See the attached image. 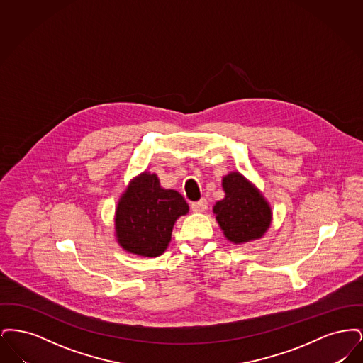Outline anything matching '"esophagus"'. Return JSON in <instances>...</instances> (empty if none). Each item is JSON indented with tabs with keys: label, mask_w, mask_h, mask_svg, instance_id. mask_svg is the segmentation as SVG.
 Masks as SVG:
<instances>
[{
	"label": "esophagus",
	"mask_w": 363,
	"mask_h": 363,
	"mask_svg": "<svg viewBox=\"0 0 363 363\" xmlns=\"http://www.w3.org/2000/svg\"><path fill=\"white\" fill-rule=\"evenodd\" d=\"M208 208V201L206 199H200L199 201L191 203V211L193 212H206Z\"/></svg>",
	"instance_id": "obj_1"
}]
</instances>
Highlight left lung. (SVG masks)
Listing matches in <instances>:
<instances>
[{
    "label": "left lung",
    "mask_w": 363,
    "mask_h": 363,
    "mask_svg": "<svg viewBox=\"0 0 363 363\" xmlns=\"http://www.w3.org/2000/svg\"><path fill=\"white\" fill-rule=\"evenodd\" d=\"M222 186L225 199L213 206V213L225 238L237 245L259 240L272 220V211L268 201L238 172L225 175Z\"/></svg>",
    "instance_id": "obj_1"
}]
</instances>
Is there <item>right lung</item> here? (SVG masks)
I'll list each match as a JSON object with an SVG mask.
<instances>
[{
  "label": "right lung",
  "mask_w": 363,
  "mask_h": 363,
  "mask_svg": "<svg viewBox=\"0 0 363 363\" xmlns=\"http://www.w3.org/2000/svg\"><path fill=\"white\" fill-rule=\"evenodd\" d=\"M189 212L185 199L163 189L156 174H140L123 191L116 209V237L123 250L143 256H160L172 241L174 223Z\"/></svg>",
  "instance_id": "add662e5"
}]
</instances>
